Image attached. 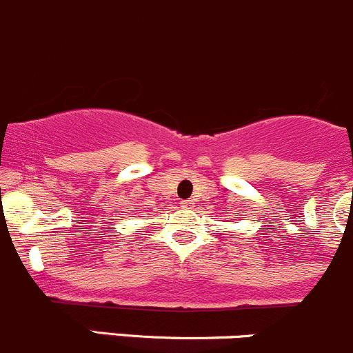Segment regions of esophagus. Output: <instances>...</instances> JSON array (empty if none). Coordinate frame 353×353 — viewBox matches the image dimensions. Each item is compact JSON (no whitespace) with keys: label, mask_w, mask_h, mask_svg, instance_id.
<instances>
[{"label":"esophagus","mask_w":353,"mask_h":353,"mask_svg":"<svg viewBox=\"0 0 353 353\" xmlns=\"http://www.w3.org/2000/svg\"><path fill=\"white\" fill-rule=\"evenodd\" d=\"M193 206H194V203L191 201V199H188V201H183V208L190 210V208H193Z\"/></svg>","instance_id":"obj_1"}]
</instances>
